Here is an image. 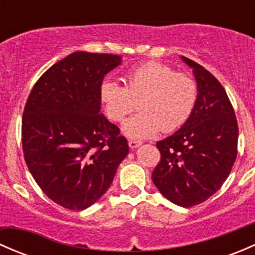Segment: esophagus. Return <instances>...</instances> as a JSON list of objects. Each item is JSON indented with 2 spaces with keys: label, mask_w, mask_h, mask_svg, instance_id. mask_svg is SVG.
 <instances>
[{
  "label": "esophagus",
  "mask_w": 255,
  "mask_h": 255,
  "mask_svg": "<svg viewBox=\"0 0 255 255\" xmlns=\"http://www.w3.org/2000/svg\"><path fill=\"white\" fill-rule=\"evenodd\" d=\"M140 144H142V143H140L139 140H133V139H132V140H129V142H128V145H129L130 149L138 148V146H139Z\"/></svg>",
  "instance_id": "34e87169"
}]
</instances>
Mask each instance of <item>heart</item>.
<instances>
[{
    "mask_svg": "<svg viewBox=\"0 0 255 255\" xmlns=\"http://www.w3.org/2000/svg\"><path fill=\"white\" fill-rule=\"evenodd\" d=\"M197 95V85L191 76L156 61L130 70L125 87L112 80L100 85V100L107 117L115 122L125 120L138 102L140 112L122 127L132 139H145L160 130L169 133L181 127L196 106Z\"/></svg>",
    "mask_w": 255,
    "mask_h": 255,
    "instance_id": "obj_1",
    "label": "heart"
}]
</instances>
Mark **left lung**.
Segmentation results:
<instances>
[{
	"mask_svg": "<svg viewBox=\"0 0 255 255\" xmlns=\"http://www.w3.org/2000/svg\"><path fill=\"white\" fill-rule=\"evenodd\" d=\"M181 59L196 79L197 102L189 120L156 143L161 158L151 180L169 201L191 207L206 201L230 175L237 158L238 125L220 81L200 64Z\"/></svg>",
	"mask_w": 255,
	"mask_h": 255,
	"instance_id": "1",
	"label": "left lung"
}]
</instances>
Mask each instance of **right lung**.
I'll list each match as a JSON object with an SVG mask.
<instances>
[{
	"instance_id": "obj_1",
	"label": "right lung",
	"mask_w": 255,
	"mask_h": 255,
	"mask_svg": "<svg viewBox=\"0 0 255 255\" xmlns=\"http://www.w3.org/2000/svg\"><path fill=\"white\" fill-rule=\"evenodd\" d=\"M122 56L75 51L48 69L28 96L22 118L24 160L55 204L94 205L111 186L129 146L101 113L100 85Z\"/></svg>"
}]
</instances>
